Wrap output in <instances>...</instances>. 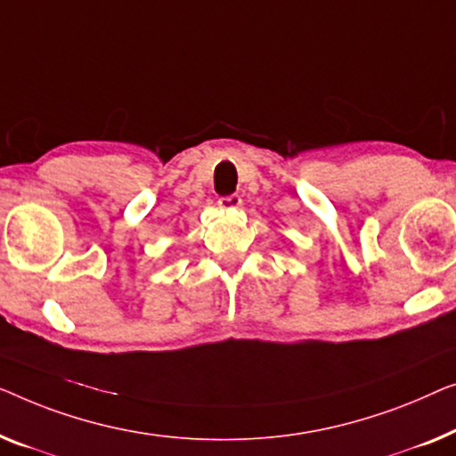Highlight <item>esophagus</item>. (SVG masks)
<instances>
[{
    "label": "esophagus",
    "mask_w": 456,
    "mask_h": 456,
    "mask_svg": "<svg viewBox=\"0 0 456 456\" xmlns=\"http://www.w3.org/2000/svg\"><path fill=\"white\" fill-rule=\"evenodd\" d=\"M241 204V198L237 194H229V196H221L219 198V207L221 208H237Z\"/></svg>",
    "instance_id": "1"
}]
</instances>
